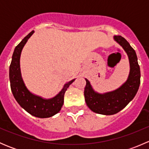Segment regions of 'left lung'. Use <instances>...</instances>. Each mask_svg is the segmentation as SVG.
<instances>
[{
	"label": "left lung",
	"mask_w": 149,
	"mask_h": 149,
	"mask_svg": "<svg viewBox=\"0 0 149 149\" xmlns=\"http://www.w3.org/2000/svg\"><path fill=\"white\" fill-rule=\"evenodd\" d=\"M114 40L123 48L128 57L130 72L126 81L114 91L103 94L94 91L89 81L85 79L84 97L88 107L97 114L112 115L125 107L136 96L141 83V70L136 51L121 36H114Z\"/></svg>",
	"instance_id": "1"
}]
</instances>
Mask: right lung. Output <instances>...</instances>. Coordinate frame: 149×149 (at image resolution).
I'll return each mask as SVG.
<instances>
[{
	"instance_id": "obj_1",
	"label": "right lung",
	"mask_w": 149,
	"mask_h": 149,
	"mask_svg": "<svg viewBox=\"0 0 149 149\" xmlns=\"http://www.w3.org/2000/svg\"><path fill=\"white\" fill-rule=\"evenodd\" d=\"M34 31H31L15 47L9 67V79L12 94L18 104L30 115L40 118H50L60 112L64 102V94L76 79L67 82L57 95L45 99L31 93L25 85L20 68V57L26 42Z\"/></svg>"
}]
</instances>
